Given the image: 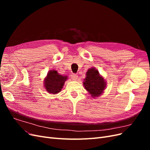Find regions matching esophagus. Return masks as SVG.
Here are the masks:
<instances>
[{"mask_svg": "<svg viewBox=\"0 0 150 150\" xmlns=\"http://www.w3.org/2000/svg\"><path fill=\"white\" fill-rule=\"evenodd\" d=\"M71 76V79L73 80H76L77 79H78V76L76 74H72Z\"/></svg>", "mask_w": 150, "mask_h": 150, "instance_id": "esophagus-1", "label": "esophagus"}]
</instances>
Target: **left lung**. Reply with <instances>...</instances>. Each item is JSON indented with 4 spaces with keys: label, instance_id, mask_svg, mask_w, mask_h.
Listing matches in <instances>:
<instances>
[{
    "label": "left lung",
    "instance_id": "1",
    "mask_svg": "<svg viewBox=\"0 0 150 150\" xmlns=\"http://www.w3.org/2000/svg\"><path fill=\"white\" fill-rule=\"evenodd\" d=\"M83 84L85 89L93 97L99 96L106 87V83L103 78L94 68L88 69Z\"/></svg>",
    "mask_w": 150,
    "mask_h": 150
}]
</instances>
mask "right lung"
Returning a JSON list of instances; mask_svg holds the SVG:
<instances>
[{
	"mask_svg": "<svg viewBox=\"0 0 150 150\" xmlns=\"http://www.w3.org/2000/svg\"><path fill=\"white\" fill-rule=\"evenodd\" d=\"M67 79V77L59 74L57 71H50L45 79L44 87L48 93L57 94L61 91Z\"/></svg>",
	"mask_w": 150,
	"mask_h": 150,
	"instance_id": "obj_1",
	"label": "right lung"
}]
</instances>
